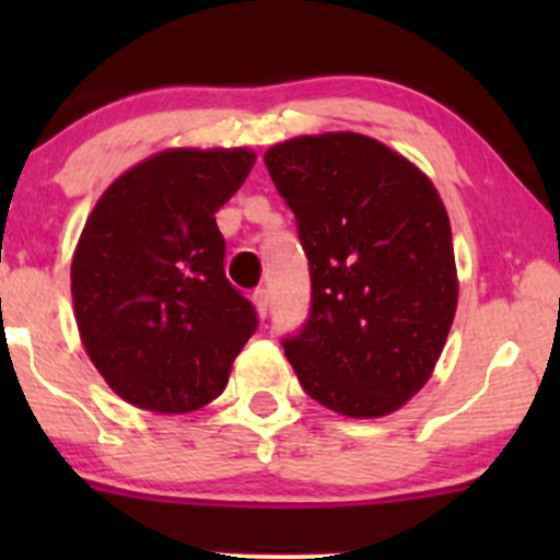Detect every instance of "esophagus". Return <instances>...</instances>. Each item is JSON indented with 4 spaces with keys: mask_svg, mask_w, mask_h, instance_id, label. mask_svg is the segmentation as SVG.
<instances>
[{
    "mask_svg": "<svg viewBox=\"0 0 560 560\" xmlns=\"http://www.w3.org/2000/svg\"><path fill=\"white\" fill-rule=\"evenodd\" d=\"M253 305H255V311H258V316H266V313H268V292H266V289H255Z\"/></svg>",
    "mask_w": 560,
    "mask_h": 560,
    "instance_id": "34e87169",
    "label": "esophagus"
}]
</instances>
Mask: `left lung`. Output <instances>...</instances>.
Segmentation results:
<instances>
[{
  "label": "left lung",
  "mask_w": 560,
  "mask_h": 560,
  "mask_svg": "<svg viewBox=\"0 0 560 560\" xmlns=\"http://www.w3.org/2000/svg\"><path fill=\"white\" fill-rule=\"evenodd\" d=\"M311 260V318L284 355L313 400L350 419L395 413L434 374L458 307L453 231L432 178L355 131L266 152Z\"/></svg>",
  "instance_id": "1"
}]
</instances>
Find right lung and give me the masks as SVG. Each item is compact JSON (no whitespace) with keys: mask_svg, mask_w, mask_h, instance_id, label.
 Wrapping results in <instances>:
<instances>
[{"mask_svg":"<svg viewBox=\"0 0 560 560\" xmlns=\"http://www.w3.org/2000/svg\"><path fill=\"white\" fill-rule=\"evenodd\" d=\"M253 165L247 147H173L120 173L86 218L70 262L75 324L94 369L141 410L215 400L258 329L223 273L215 223Z\"/></svg>","mask_w":560,"mask_h":560,"instance_id":"obj_1","label":"right lung"}]
</instances>
